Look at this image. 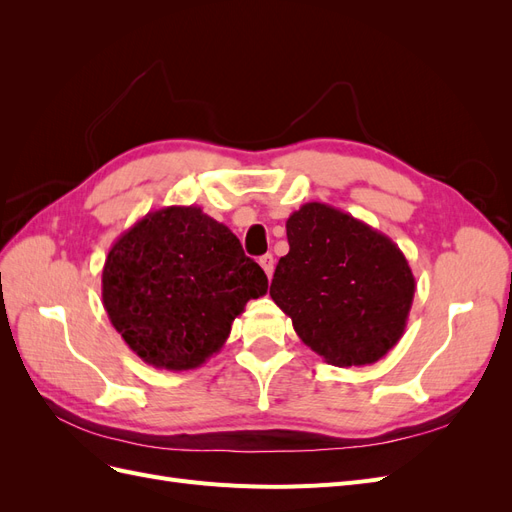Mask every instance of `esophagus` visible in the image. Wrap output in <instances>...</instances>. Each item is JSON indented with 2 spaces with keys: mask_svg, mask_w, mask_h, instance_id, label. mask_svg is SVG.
<instances>
[{
  "mask_svg": "<svg viewBox=\"0 0 512 512\" xmlns=\"http://www.w3.org/2000/svg\"><path fill=\"white\" fill-rule=\"evenodd\" d=\"M260 267L265 269V273H267V277L271 280V275H273V269H275V260H273V256L271 254H265V256H260Z\"/></svg>",
  "mask_w": 512,
  "mask_h": 512,
  "instance_id": "1",
  "label": "esophagus"
}]
</instances>
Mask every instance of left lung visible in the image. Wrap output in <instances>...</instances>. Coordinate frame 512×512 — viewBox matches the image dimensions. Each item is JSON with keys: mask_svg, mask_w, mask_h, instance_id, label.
<instances>
[{"mask_svg": "<svg viewBox=\"0 0 512 512\" xmlns=\"http://www.w3.org/2000/svg\"><path fill=\"white\" fill-rule=\"evenodd\" d=\"M271 299L305 346L337 367L380 361L406 331L416 282L404 252L380 230L324 203L286 222Z\"/></svg>", "mask_w": 512, "mask_h": 512, "instance_id": "left-lung-1", "label": "left lung"}]
</instances>
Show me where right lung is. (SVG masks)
Here are the masks:
<instances>
[{
	"label": "right lung",
	"instance_id": "obj_1",
	"mask_svg": "<svg viewBox=\"0 0 512 512\" xmlns=\"http://www.w3.org/2000/svg\"><path fill=\"white\" fill-rule=\"evenodd\" d=\"M267 288L232 230L194 205L149 211L113 243L102 269L115 331L138 359L168 371L220 352L232 320Z\"/></svg>",
	"mask_w": 512,
	"mask_h": 512
}]
</instances>
